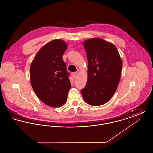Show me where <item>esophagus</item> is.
Returning <instances> with one entry per match:
<instances>
[{"label":"esophagus","instance_id":"34e87169","mask_svg":"<svg viewBox=\"0 0 153 153\" xmlns=\"http://www.w3.org/2000/svg\"><path fill=\"white\" fill-rule=\"evenodd\" d=\"M77 74V72H74V73H72V77H73V79H75V78L76 77Z\"/></svg>","mask_w":153,"mask_h":153}]
</instances>
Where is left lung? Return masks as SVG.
<instances>
[{"mask_svg": "<svg viewBox=\"0 0 153 153\" xmlns=\"http://www.w3.org/2000/svg\"><path fill=\"white\" fill-rule=\"evenodd\" d=\"M88 59V79L81 90L87 104H105L116 92L121 76L122 61L116 46L100 38L83 42Z\"/></svg>", "mask_w": 153, "mask_h": 153, "instance_id": "1", "label": "left lung"}]
</instances>
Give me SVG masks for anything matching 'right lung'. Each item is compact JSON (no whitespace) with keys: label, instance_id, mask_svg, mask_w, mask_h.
I'll use <instances>...</instances> for the list:
<instances>
[{"label":"right lung","instance_id":"1","mask_svg":"<svg viewBox=\"0 0 153 153\" xmlns=\"http://www.w3.org/2000/svg\"><path fill=\"white\" fill-rule=\"evenodd\" d=\"M68 45L61 39H54L38 51L30 68V79L37 97L51 107H58L67 100L71 87L62 55Z\"/></svg>","mask_w":153,"mask_h":153}]
</instances>
